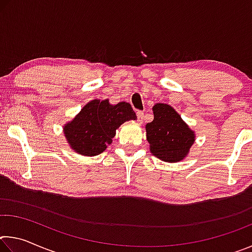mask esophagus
<instances>
[{
	"label": "esophagus",
	"mask_w": 252,
	"mask_h": 252,
	"mask_svg": "<svg viewBox=\"0 0 252 252\" xmlns=\"http://www.w3.org/2000/svg\"><path fill=\"white\" fill-rule=\"evenodd\" d=\"M136 117H138V122L139 123H143V120H144V113L141 112V111H138L136 112Z\"/></svg>",
	"instance_id": "obj_1"
}]
</instances>
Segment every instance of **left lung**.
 Masks as SVG:
<instances>
[{"label":"left lung","mask_w":252,"mask_h":252,"mask_svg":"<svg viewBox=\"0 0 252 252\" xmlns=\"http://www.w3.org/2000/svg\"><path fill=\"white\" fill-rule=\"evenodd\" d=\"M153 121L147 123V140L150 152L158 159L176 163L189 155L195 133L171 105L156 103Z\"/></svg>","instance_id":"1"}]
</instances>
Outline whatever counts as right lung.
Wrapping results in <instances>:
<instances>
[{"label": "right lung", "mask_w": 252, "mask_h": 252, "mask_svg": "<svg viewBox=\"0 0 252 252\" xmlns=\"http://www.w3.org/2000/svg\"><path fill=\"white\" fill-rule=\"evenodd\" d=\"M130 103L111 104L109 100H92L63 126V133L74 152L84 157H94L106 150L123 123L135 120Z\"/></svg>", "instance_id": "right-lung-1"}]
</instances>
